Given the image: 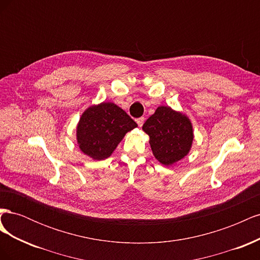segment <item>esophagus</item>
I'll use <instances>...</instances> for the list:
<instances>
[{
  "instance_id": "1",
  "label": "esophagus",
  "mask_w": 260,
  "mask_h": 260,
  "mask_svg": "<svg viewBox=\"0 0 260 260\" xmlns=\"http://www.w3.org/2000/svg\"><path fill=\"white\" fill-rule=\"evenodd\" d=\"M144 120H145V118H144V117H140V118H138V119H137V123H138L139 127H142L143 123H144Z\"/></svg>"
}]
</instances>
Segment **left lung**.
<instances>
[{
  "label": "left lung",
  "instance_id": "obj_1",
  "mask_svg": "<svg viewBox=\"0 0 260 260\" xmlns=\"http://www.w3.org/2000/svg\"><path fill=\"white\" fill-rule=\"evenodd\" d=\"M156 159L169 166L182 159L193 141L192 124L187 117L170 107L160 106L143 124Z\"/></svg>",
  "mask_w": 260,
  "mask_h": 260
}]
</instances>
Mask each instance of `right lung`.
<instances>
[{
  "label": "right lung",
  "mask_w": 260,
  "mask_h": 260,
  "mask_svg": "<svg viewBox=\"0 0 260 260\" xmlns=\"http://www.w3.org/2000/svg\"><path fill=\"white\" fill-rule=\"evenodd\" d=\"M137 122L114 103L92 106L82 114L77 128V140L81 151L95 160L111 156L128 131Z\"/></svg>",
  "instance_id": "obj_1"
}]
</instances>
